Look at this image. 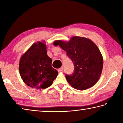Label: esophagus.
Listing matches in <instances>:
<instances>
[{
    "mask_svg": "<svg viewBox=\"0 0 123 123\" xmlns=\"http://www.w3.org/2000/svg\"><path fill=\"white\" fill-rule=\"evenodd\" d=\"M57 71H58V72H59L62 71H63V68H62V67L60 68V69H59L58 70H57Z\"/></svg>",
    "mask_w": 123,
    "mask_h": 123,
    "instance_id": "esophagus-1",
    "label": "esophagus"
}]
</instances>
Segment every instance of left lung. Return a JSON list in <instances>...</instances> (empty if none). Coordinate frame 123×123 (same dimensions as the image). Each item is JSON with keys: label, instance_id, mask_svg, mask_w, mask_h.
<instances>
[{"label": "left lung", "instance_id": "obj_1", "mask_svg": "<svg viewBox=\"0 0 123 123\" xmlns=\"http://www.w3.org/2000/svg\"><path fill=\"white\" fill-rule=\"evenodd\" d=\"M54 46L67 52V55L74 62V72L66 79L72 88L85 90L97 82L102 72L103 57L96 44L90 39L73 36L69 41L56 40Z\"/></svg>", "mask_w": 123, "mask_h": 123}]
</instances>
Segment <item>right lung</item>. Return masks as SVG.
Here are the masks:
<instances>
[{
	"mask_svg": "<svg viewBox=\"0 0 123 123\" xmlns=\"http://www.w3.org/2000/svg\"><path fill=\"white\" fill-rule=\"evenodd\" d=\"M52 60L47 54L45 42L34 43L20 57L19 71L28 86L44 89L52 85L58 72L52 67Z\"/></svg>",
	"mask_w": 123,
	"mask_h": 123,
	"instance_id": "add662e5",
	"label": "right lung"
}]
</instances>
